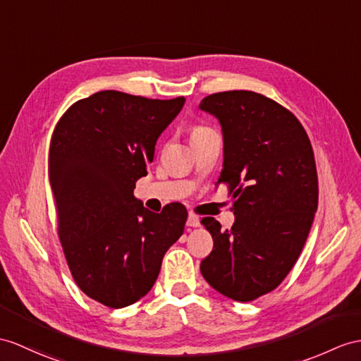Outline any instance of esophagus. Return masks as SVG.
I'll return each instance as SVG.
<instances>
[{
	"label": "esophagus",
	"instance_id": "obj_1",
	"mask_svg": "<svg viewBox=\"0 0 361 361\" xmlns=\"http://www.w3.org/2000/svg\"><path fill=\"white\" fill-rule=\"evenodd\" d=\"M187 225H188V226H192V228L199 226V225H200L199 217H197L195 213H190V214H188V221H187Z\"/></svg>",
	"mask_w": 361,
	"mask_h": 361
}]
</instances>
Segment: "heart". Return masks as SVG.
Wrapping results in <instances>:
<instances>
[{
  "mask_svg": "<svg viewBox=\"0 0 361 361\" xmlns=\"http://www.w3.org/2000/svg\"><path fill=\"white\" fill-rule=\"evenodd\" d=\"M211 128H208V127H205V126H192L191 128H190V136L191 137H196V136H200V135H204V133H207V131H209Z\"/></svg>",
  "mask_w": 361,
  "mask_h": 361,
  "instance_id": "1",
  "label": "heart"
}]
</instances>
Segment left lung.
I'll use <instances>...</instances> for the list:
<instances>
[{
    "instance_id": "left-lung-1",
    "label": "left lung",
    "mask_w": 361,
    "mask_h": 361,
    "mask_svg": "<svg viewBox=\"0 0 361 361\" xmlns=\"http://www.w3.org/2000/svg\"><path fill=\"white\" fill-rule=\"evenodd\" d=\"M199 107L219 119L224 170L235 222L222 230L214 217L200 224L214 247L200 272L216 291L251 302L283 282L300 256L319 205L311 140L294 114L250 90L219 92Z\"/></svg>"
}]
</instances>
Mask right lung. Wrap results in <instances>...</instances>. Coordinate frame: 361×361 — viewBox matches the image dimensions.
<instances>
[{"label":"right lung","mask_w":361,"mask_h":361,"mask_svg":"<svg viewBox=\"0 0 361 361\" xmlns=\"http://www.w3.org/2000/svg\"><path fill=\"white\" fill-rule=\"evenodd\" d=\"M183 102L102 90L70 105L51 135L49 180L67 265L79 289L109 307L150 291L183 233L179 202L156 214L133 196Z\"/></svg>","instance_id":"obj_1"}]
</instances>
